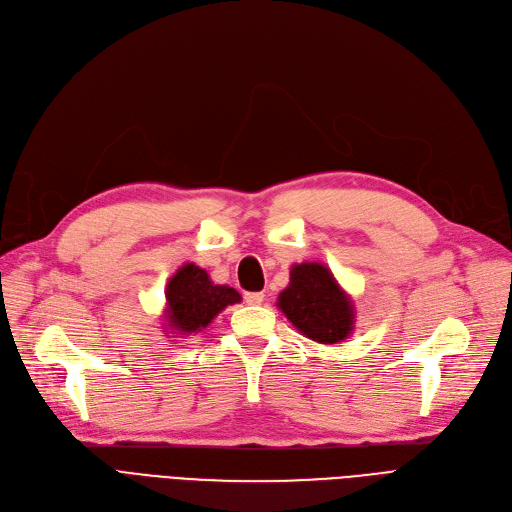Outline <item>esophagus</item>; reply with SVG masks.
I'll use <instances>...</instances> for the list:
<instances>
[{"instance_id":"34e87169","label":"esophagus","mask_w":512,"mask_h":512,"mask_svg":"<svg viewBox=\"0 0 512 512\" xmlns=\"http://www.w3.org/2000/svg\"><path fill=\"white\" fill-rule=\"evenodd\" d=\"M243 298H246V302H248L250 306H258V304L264 302V294H262V291H248V294L243 296Z\"/></svg>"}]
</instances>
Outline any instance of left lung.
<instances>
[{"label":"left lung","mask_w":512,"mask_h":512,"mask_svg":"<svg viewBox=\"0 0 512 512\" xmlns=\"http://www.w3.org/2000/svg\"><path fill=\"white\" fill-rule=\"evenodd\" d=\"M277 306L302 335L319 344H337L354 329V304L321 262L291 266L289 285Z\"/></svg>","instance_id":"8db88e82"}]
</instances>
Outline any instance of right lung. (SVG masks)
Instances as JSON below:
<instances>
[{
	"mask_svg": "<svg viewBox=\"0 0 512 512\" xmlns=\"http://www.w3.org/2000/svg\"><path fill=\"white\" fill-rule=\"evenodd\" d=\"M237 302H241L237 289L214 285L204 269L187 262L166 285L164 319L170 333L193 335L206 329L218 312Z\"/></svg>",
	"mask_w": 512,
	"mask_h": 512,
	"instance_id": "1",
	"label": "right lung"
}]
</instances>
